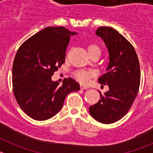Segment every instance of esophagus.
Listing matches in <instances>:
<instances>
[{
  "label": "esophagus",
  "instance_id": "obj_1",
  "mask_svg": "<svg viewBox=\"0 0 153 153\" xmlns=\"http://www.w3.org/2000/svg\"><path fill=\"white\" fill-rule=\"evenodd\" d=\"M88 88H89L88 86H84V85L83 84H80V89H82V90H85V89H88Z\"/></svg>",
  "mask_w": 153,
  "mask_h": 153
}]
</instances>
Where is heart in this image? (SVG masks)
I'll use <instances>...</instances> for the list:
<instances>
[{"label": "heart", "mask_w": 153, "mask_h": 153, "mask_svg": "<svg viewBox=\"0 0 153 153\" xmlns=\"http://www.w3.org/2000/svg\"><path fill=\"white\" fill-rule=\"evenodd\" d=\"M88 52L90 56L93 54H96V53L101 54L100 48L97 45H96V44H92V45L89 46ZM93 75H94V73L91 71V70H77V71H76L74 73V76H75L76 79L83 83H87L90 78L92 77Z\"/></svg>", "instance_id": "obj_1"}]
</instances>
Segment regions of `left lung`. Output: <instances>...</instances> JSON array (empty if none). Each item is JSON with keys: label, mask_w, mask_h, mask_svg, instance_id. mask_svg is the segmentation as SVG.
<instances>
[{"label": "left lung", "mask_w": 153, "mask_h": 153, "mask_svg": "<svg viewBox=\"0 0 153 153\" xmlns=\"http://www.w3.org/2000/svg\"><path fill=\"white\" fill-rule=\"evenodd\" d=\"M107 47L109 61L106 73L99 83L108 85L109 90L100 94V100L90 106L89 112L98 122L110 124L128 113L139 92L140 62L134 47L112 27H101L96 30Z\"/></svg>", "instance_id": "obj_1"}]
</instances>
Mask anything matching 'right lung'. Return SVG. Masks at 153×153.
<instances>
[{
  "label": "right lung",
  "instance_id": "1",
  "mask_svg": "<svg viewBox=\"0 0 153 153\" xmlns=\"http://www.w3.org/2000/svg\"><path fill=\"white\" fill-rule=\"evenodd\" d=\"M75 34L63 27H47L19 47L12 69L13 94L23 111L33 120L55 116L69 93L79 90L73 78L63 79L60 86L51 79L65 62L70 36Z\"/></svg>",
  "mask_w": 153,
  "mask_h": 153
}]
</instances>
